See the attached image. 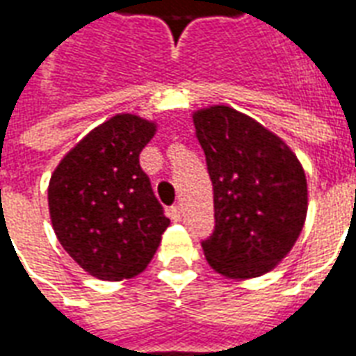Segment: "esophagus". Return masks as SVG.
<instances>
[{"instance_id":"obj_1","label":"esophagus","mask_w":356,"mask_h":356,"mask_svg":"<svg viewBox=\"0 0 356 356\" xmlns=\"http://www.w3.org/2000/svg\"><path fill=\"white\" fill-rule=\"evenodd\" d=\"M181 216H183V209H181V206H179V204L171 206V209H170L171 219H173V221H181Z\"/></svg>"}]
</instances>
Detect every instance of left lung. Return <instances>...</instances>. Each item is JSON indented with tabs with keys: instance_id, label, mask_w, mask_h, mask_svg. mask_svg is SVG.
I'll return each instance as SVG.
<instances>
[{
	"instance_id": "1",
	"label": "left lung",
	"mask_w": 356,
	"mask_h": 356,
	"mask_svg": "<svg viewBox=\"0 0 356 356\" xmlns=\"http://www.w3.org/2000/svg\"><path fill=\"white\" fill-rule=\"evenodd\" d=\"M193 124L213 185L216 231L202 242L209 267L234 280L265 275L303 231L305 170L278 135L231 106L196 110Z\"/></svg>"
}]
</instances>
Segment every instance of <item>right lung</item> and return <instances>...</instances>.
I'll return each mask as SVG.
<instances>
[{
    "label": "right lung",
    "instance_id": "1",
    "mask_svg": "<svg viewBox=\"0 0 356 356\" xmlns=\"http://www.w3.org/2000/svg\"><path fill=\"white\" fill-rule=\"evenodd\" d=\"M154 135L156 122L116 114L70 148L51 175L53 231L74 261L99 280L140 275L170 227L139 163Z\"/></svg>",
    "mask_w": 356,
    "mask_h": 356
}]
</instances>
